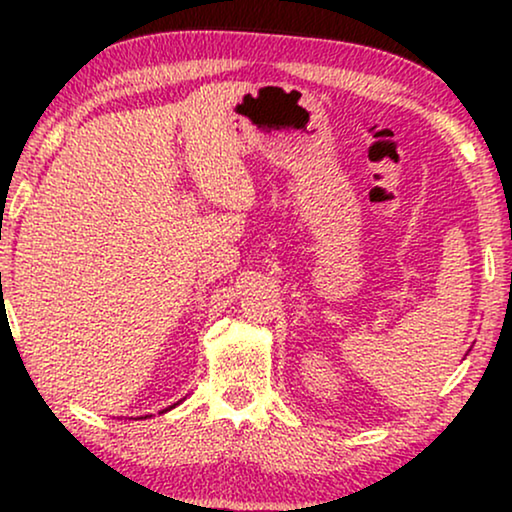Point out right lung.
I'll list each match as a JSON object with an SVG mask.
<instances>
[{"instance_id":"1","label":"right lung","mask_w":512,"mask_h":512,"mask_svg":"<svg viewBox=\"0 0 512 512\" xmlns=\"http://www.w3.org/2000/svg\"><path fill=\"white\" fill-rule=\"evenodd\" d=\"M174 405H177V403H174ZM174 405H170V408H174ZM170 408H167V410H170ZM167 410H163V412H167Z\"/></svg>"}]
</instances>
